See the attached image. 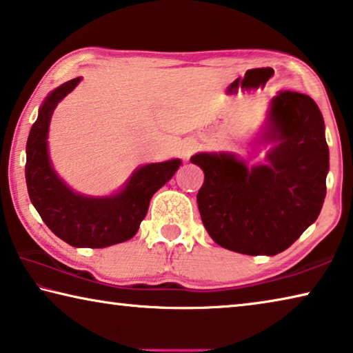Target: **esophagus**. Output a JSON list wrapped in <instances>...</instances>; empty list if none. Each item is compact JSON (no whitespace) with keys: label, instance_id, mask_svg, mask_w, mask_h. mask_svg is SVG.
<instances>
[{"label":"esophagus","instance_id":"34e87169","mask_svg":"<svg viewBox=\"0 0 353 353\" xmlns=\"http://www.w3.org/2000/svg\"><path fill=\"white\" fill-rule=\"evenodd\" d=\"M194 150H196V143H193V141H188V143H185L182 146V155L185 157V159H188L190 155H192Z\"/></svg>","mask_w":353,"mask_h":353}]
</instances>
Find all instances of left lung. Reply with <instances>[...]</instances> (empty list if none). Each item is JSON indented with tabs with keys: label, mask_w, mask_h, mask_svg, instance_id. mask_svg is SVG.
Returning a JSON list of instances; mask_svg holds the SVG:
<instances>
[{
	"label": "left lung",
	"mask_w": 353,
	"mask_h": 353,
	"mask_svg": "<svg viewBox=\"0 0 353 353\" xmlns=\"http://www.w3.org/2000/svg\"><path fill=\"white\" fill-rule=\"evenodd\" d=\"M261 143H273L264 165L248 166L226 152L190 160L204 171L196 199L214 242L236 253L275 256L317 220L327 194L325 124L314 100L278 92Z\"/></svg>",
	"instance_id": "left-lung-1"
}]
</instances>
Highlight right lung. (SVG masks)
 Segmentation results:
<instances>
[{"instance_id":"add662e5","label":"right lung","mask_w":353,"mask_h":353,"mask_svg":"<svg viewBox=\"0 0 353 353\" xmlns=\"http://www.w3.org/2000/svg\"><path fill=\"white\" fill-rule=\"evenodd\" d=\"M80 80L63 83L39 108L26 143V187L32 205L54 236L77 248H105L135 236L150 198L176 174L182 161L172 159L139 166L125 187L111 196H85L67 187L50 161L48 127L56 106Z\"/></svg>"}]
</instances>
